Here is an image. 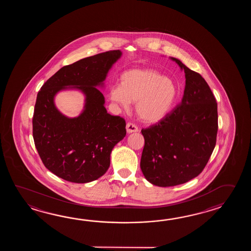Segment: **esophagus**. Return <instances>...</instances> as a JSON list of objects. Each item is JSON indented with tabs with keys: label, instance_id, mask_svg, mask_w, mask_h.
Masks as SVG:
<instances>
[{
	"label": "esophagus",
	"instance_id": "34e87169",
	"mask_svg": "<svg viewBox=\"0 0 251 251\" xmlns=\"http://www.w3.org/2000/svg\"><path fill=\"white\" fill-rule=\"evenodd\" d=\"M126 131L128 133H135L138 132V127L132 123L126 124Z\"/></svg>",
	"mask_w": 251,
	"mask_h": 251
}]
</instances>
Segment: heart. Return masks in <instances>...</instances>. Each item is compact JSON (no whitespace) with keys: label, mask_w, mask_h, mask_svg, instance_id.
Segmentation results:
<instances>
[{"label":"heart","mask_w":251,"mask_h":251,"mask_svg":"<svg viewBox=\"0 0 251 251\" xmlns=\"http://www.w3.org/2000/svg\"><path fill=\"white\" fill-rule=\"evenodd\" d=\"M177 94L175 81L153 69H133L125 72L121 83L110 90V99L127 109L135 103V111L144 122L160 121L170 112Z\"/></svg>","instance_id":"heart-1"}]
</instances>
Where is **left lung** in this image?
I'll return each instance as SVG.
<instances>
[{
  "label": "left lung",
  "mask_w": 251,
  "mask_h": 251,
  "mask_svg": "<svg viewBox=\"0 0 251 251\" xmlns=\"http://www.w3.org/2000/svg\"><path fill=\"white\" fill-rule=\"evenodd\" d=\"M185 72L181 102L160 122L142 129L144 147L141 170L155 186L173 187L198 176L216 144L217 103L207 82L178 59Z\"/></svg>",
  "instance_id": "1"
}]
</instances>
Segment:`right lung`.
Wrapping results in <instances>:
<instances>
[{
	"mask_svg": "<svg viewBox=\"0 0 251 251\" xmlns=\"http://www.w3.org/2000/svg\"><path fill=\"white\" fill-rule=\"evenodd\" d=\"M120 50L107 51L64 66L38 91L33 115V138L45 167L67 181L88 183L103 176L110 153L126 134V121L107 112L103 85ZM76 88L86 95L80 116L65 117L54 105L59 91Z\"/></svg>",
	"mask_w": 251,
	"mask_h": 251,
	"instance_id": "add662e5",
	"label": "right lung"
}]
</instances>
